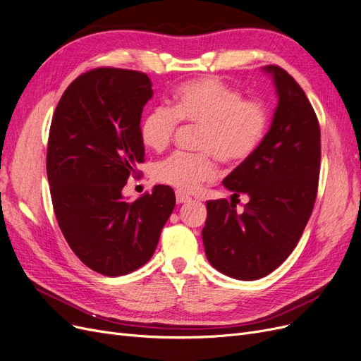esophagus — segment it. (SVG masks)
Instances as JSON below:
<instances>
[{
  "mask_svg": "<svg viewBox=\"0 0 361 361\" xmlns=\"http://www.w3.org/2000/svg\"><path fill=\"white\" fill-rule=\"evenodd\" d=\"M190 200V197L187 194H183V192H180V191H176V202L178 203H185V202H188Z\"/></svg>",
  "mask_w": 361,
  "mask_h": 361,
  "instance_id": "obj_1",
  "label": "esophagus"
}]
</instances>
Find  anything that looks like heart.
Segmentation results:
<instances>
[{"instance_id":"b5f03b06","label":"heart","mask_w":361,"mask_h":361,"mask_svg":"<svg viewBox=\"0 0 361 361\" xmlns=\"http://www.w3.org/2000/svg\"><path fill=\"white\" fill-rule=\"evenodd\" d=\"M178 122L200 128L195 147L202 152H176L157 164L154 176L192 192L216 176L215 158L226 166H239L255 154L265 138L269 113L264 102L244 99L221 80H192L178 87L170 108L157 106L146 114L140 126L141 141L152 150H164L176 134Z\"/></svg>"}]
</instances>
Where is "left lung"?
I'll list each match as a JSON object with an SVG mask.
<instances>
[{
  "label": "left lung",
  "instance_id": "left-lung-1",
  "mask_svg": "<svg viewBox=\"0 0 361 361\" xmlns=\"http://www.w3.org/2000/svg\"><path fill=\"white\" fill-rule=\"evenodd\" d=\"M264 69L279 94L271 129L255 154L223 180L233 191L232 202H206L202 231L211 265L238 280L265 277L289 257L312 215L319 183L321 128L313 106L285 69L276 64ZM239 193L250 197L243 214L235 212Z\"/></svg>",
  "mask_w": 361,
  "mask_h": 361
}]
</instances>
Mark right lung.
<instances>
[{"instance_id":"obj_1","label":"right lung","mask_w":361,"mask_h":361,"mask_svg":"<svg viewBox=\"0 0 361 361\" xmlns=\"http://www.w3.org/2000/svg\"><path fill=\"white\" fill-rule=\"evenodd\" d=\"M152 94L143 72L97 68L69 84L52 116L47 173L54 212L73 253L108 277L146 264L176 204L169 185L134 202L122 195L145 161L140 120Z\"/></svg>"}]
</instances>
